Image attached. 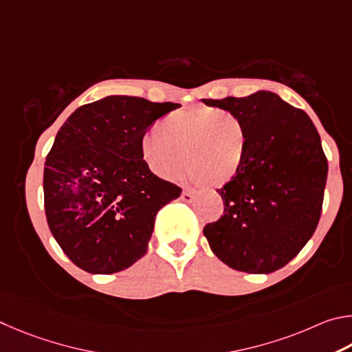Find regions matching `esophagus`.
Segmentation results:
<instances>
[{
    "instance_id": "obj_1",
    "label": "esophagus",
    "mask_w": 352,
    "mask_h": 352,
    "mask_svg": "<svg viewBox=\"0 0 352 352\" xmlns=\"http://www.w3.org/2000/svg\"><path fill=\"white\" fill-rule=\"evenodd\" d=\"M181 199L184 202H192L193 201V193L190 192V190H184L182 195H181Z\"/></svg>"
}]
</instances>
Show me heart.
I'll list each match as a JSON object with an SVG mask.
<instances>
[{"label": "heart", "instance_id": "obj_1", "mask_svg": "<svg viewBox=\"0 0 352 352\" xmlns=\"http://www.w3.org/2000/svg\"><path fill=\"white\" fill-rule=\"evenodd\" d=\"M248 151V133L235 116L208 107L176 111L151 126L140 154L154 175L176 181L188 165L195 184L221 187L236 177Z\"/></svg>", "mask_w": 352, "mask_h": 352}]
</instances>
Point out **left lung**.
Segmentation results:
<instances>
[{
	"mask_svg": "<svg viewBox=\"0 0 352 352\" xmlns=\"http://www.w3.org/2000/svg\"><path fill=\"white\" fill-rule=\"evenodd\" d=\"M202 102L229 111L248 133L241 171L218 190L224 214L204 236L232 269L275 272L305 248L322 213L328 160L317 128L270 91Z\"/></svg>",
	"mask_w": 352,
	"mask_h": 352,
	"instance_id": "left-lung-1",
	"label": "left lung"
}]
</instances>
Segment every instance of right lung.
Returning a JSON list of instances; mask_svg holds the SVG:
<instances>
[{"label": "right lung", "instance_id": "right-lung-1", "mask_svg": "<svg viewBox=\"0 0 352 352\" xmlns=\"http://www.w3.org/2000/svg\"><path fill=\"white\" fill-rule=\"evenodd\" d=\"M179 103L108 96L77 108L55 135L43 190L49 229L89 274H114L146 254L157 212L182 190L140 154L146 128Z\"/></svg>", "mask_w": 352, "mask_h": 352}]
</instances>
